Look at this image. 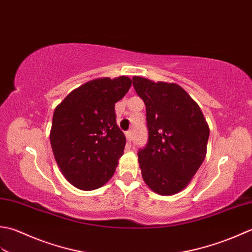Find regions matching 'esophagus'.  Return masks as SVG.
<instances>
[{
    "mask_svg": "<svg viewBox=\"0 0 252 252\" xmlns=\"http://www.w3.org/2000/svg\"><path fill=\"white\" fill-rule=\"evenodd\" d=\"M125 136H126L127 141L130 143V142L132 141V133H131V131H127V132L125 133Z\"/></svg>",
    "mask_w": 252,
    "mask_h": 252,
    "instance_id": "34e87169",
    "label": "esophagus"
}]
</instances>
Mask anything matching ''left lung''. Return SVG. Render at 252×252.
<instances>
[{"mask_svg":"<svg viewBox=\"0 0 252 252\" xmlns=\"http://www.w3.org/2000/svg\"><path fill=\"white\" fill-rule=\"evenodd\" d=\"M132 85L146 104L148 142L138 151L143 181L162 196L190 183L205 155L210 129L199 105L181 86L135 76Z\"/></svg>","mask_w":252,"mask_h":252,"instance_id":"obj_1","label":"left lung"}]
</instances>
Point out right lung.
I'll list each match as a JSON object with an SVG mask.
<instances>
[{
	"label": "right lung",
	"instance_id": "obj_1",
	"mask_svg": "<svg viewBox=\"0 0 252 252\" xmlns=\"http://www.w3.org/2000/svg\"><path fill=\"white\" fill-rule=\"evenodd\" d=\"M131 79L88 81L55 107L50 141L61 172L81 190L100 188L113 176L124 153L126 138L116 124L115 103Z\"/></svg>",
	"mask_w": 252,
	"mask_h": 252
}]
</instances>
